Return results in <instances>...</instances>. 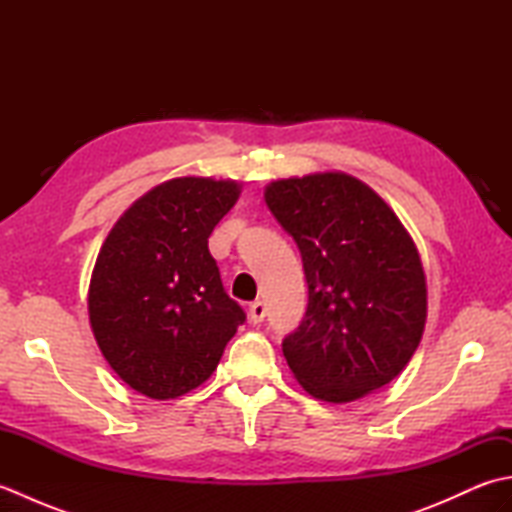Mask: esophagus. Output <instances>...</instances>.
I'll list each match as a JSON object with an SVG mask.
<instances>
[{
  "label": "esophagus",
  "mask_w": 512,
  "mask_h": 512,
  "mask_svg": "<svg viewBox=\"0 0 512 512\" xmlns=\"http://www.w3.org/2000/svg\"><path fill=\"white\" fill-rule=\"evenodd\" d=\"M266 317V306L262 301H253L248 306V319L250 323H262Z\"/></svg>",
  "instance_id": "34e87169"
}]
</instances>
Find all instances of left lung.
<instances>
[{
	"instance_id": "left-lung-1",
	"label": "left lung",
	"mask_w": 512,
	"mask_h": 512,
	"mask_svg": "<svg viewBox=\"0 0 512 512\" xmlns=\"http://www.w3.org/2000/svg\"><path fill=\"white\" fill-rule=\"evenodd\" d=\"M266 204L295 239L308 308L281 350L314 398L350 402L394 380L427 321L418 248L396 213L345 173L266 187Z\"/></svg>"
}]
</instances>
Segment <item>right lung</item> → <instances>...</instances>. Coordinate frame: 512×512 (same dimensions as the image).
Here are the masks:
<instances>
[{
	"instance_id": "add662e5",
	"label": "right lung",
	"mask_w": 512,
	"mask_h": 512,
	"mask_svg": "<svg viewBox=\"0 0 512 512\" xmlns=\"http://www.w3.org/2000/svg\"><path fill=\"white\" fill-rule=\"evenodd\" d=\"M237 198L233 180L176 178L136 200L107 235L90 323L105 361L138 394L167 400L202 385L246 321L209 253Z\"/></svg>"
}]
</instances>
